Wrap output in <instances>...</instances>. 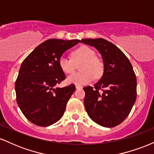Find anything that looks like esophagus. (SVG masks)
I'll use <instances>...</instances> for the list:
<instances>
[{"mask_svg":"<svg viewBox=\"0 0 154 154\" xmlns=\"http://www.w3.org/2000/svg\"><path fill=\"white\" fill-rule=\"evenodd\" d=\"M80 88H82V87H81V86L76 85V89H80Z\"/></svg>","mask_w":154,"mask_h":154,"instance_id":"obj_1","label":"esophagus"}]
</instances>
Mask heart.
<instances>
[{"label": "heart", "instance_id": "heart-1", "mask_svg": "<svg viewBox=\"0 0 154 154\" xmlns=\"http://www.w3.org/2000/svg\"><path fill=\"white\" fill-rule=\"evenodd\" d=\"M95 51L87 45L77 48L72 53V59L65 56L60 57L59 66L62 72L71 74L75 71V63L81 61L79 66L80 72L69 75L66 81L70 84L82 86L91 82L94 78H100L104 72V63L95 56Z\"/></svg>", "mask_w": 154, "mask_h": 154}]
</instances>
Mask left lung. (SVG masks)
<instances>
[{
  "label": "left lung",
  "mask_w": 154,
  "mask_h": 154,
  "mask_svg": "<svg viewBox=\"0 0 154 154\" xmlns=\"http://www.w3.org/2000/svg\"><path fill=\"white\" fill-rule=\"evenodd\" d=\"M81 42L96 48L104 63L103 76L94 88H83L86 111L98 125L114 128L128 117L135 103V74L128 57L111 42L103 38L82 39Z\"/></svg>",
  "instance_id": "obj_1"
}]
</instances>
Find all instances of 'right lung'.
<instances>
[{"label": "right lung", "mask_w": 154, "mask_h": 154, "mask_svg": "<svg viewBox=\"0 0 154 154\" xmlns=\"http://www.w3.org/2000/svg\"><path fill=\"white\" fill-rule=\"evenodd\" d=\"M79 41L49 39L23 61L15 83L17 102L32 123L48 127L62 117L75 85L56 88L66 78L59 60L65 51Z\"/></svg>", "instance_id": "1"}]
</instances>
